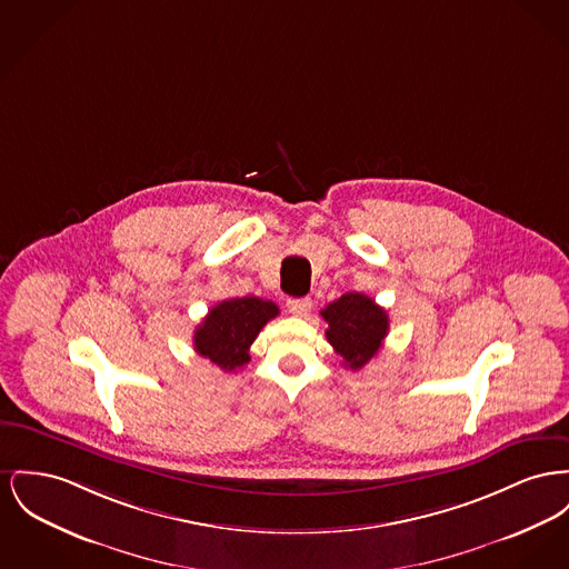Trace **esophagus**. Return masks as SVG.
Returning a JSON list of instances; mask_svg holds the SVG:
<instances>
[{"instance_id":"esophagus-1","label":"esophagus","mask_w":569,"mask_h":569,"mask_svg":"<svg viewBox=\"0 0 569 569\" xmlns=\"http://www.w3.org/2000/svg\"><path fill=\"white\" fill-rule=\"evenodd\" d=\"M286 305H288V311H290L292 316L302 318V316H307L309 309H311V299H307V297H305V299H288Z\"/></svg>"}]
</instances>
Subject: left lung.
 Returning a JSON list of instances; mask_svg holds the SVG:
<instances>
[{"instance_id": "obj_1", "label": "left lung", "mask_w": 569, "mask_h": 569, "mask_svg": "<svg viewBox=\"0 0 569 569\" xmlns=\"http://www.w3.org/2000/svg\"><path fill=\"white\" fill-rule=\"evenodd\" d=\"M320 313L329 325L327 339L346 368L361 369L369 363L382 348L389 331L387 311L359 292L339 297Z\"/></svg>"}]
</instances>
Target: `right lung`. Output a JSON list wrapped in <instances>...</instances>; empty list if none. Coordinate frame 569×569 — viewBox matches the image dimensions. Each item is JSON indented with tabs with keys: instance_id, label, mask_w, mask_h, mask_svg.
I'll list each match as a JSON object with an SVG mask.
<instances>
[{
	"instance_id": "right-lung-1",
	"label": "right lung",
	"mask_w": 569,
	"mask_h": 569,
	"mask_svg": "<svg viewBox=\"0 0 569 569\" xmlns=\"http://www.w3.org/2000/svg\"><path fill=\"white\" fill-rule=\"evenodd\" d=\"M274 316L279 307L258 297L221 301L198 325L196 352L223 371H236L249 363V346Z\"/></svg>"
}]
</instances>
